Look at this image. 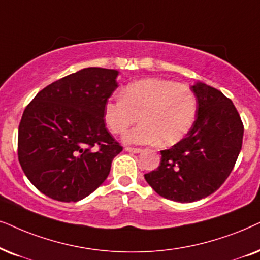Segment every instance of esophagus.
<instances>
[{"label":"esophagus","instance_id":"34e87169","mask_svg":"<svg viewBox=\"0 0 260 260\" xmlns=\"http://www.w3.org/2000/svg\"><path fill=\"white\" fill-rule=\"evenodd\" d=\"M125 151H129V153H134V154H138L142 151L141 148H131V147H126L125 148Z\"/></svg>","mask_w":260,"mask_h":260}]
</instances>
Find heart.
Instances as JSON below:
<instances>
[{
    "label": "heart",
    "instance_id": "b5f03b06",
    "mask_svg": "<svg viewBox=\"0 0 260 260\" xmlns=\"http://www.w3.org/2000/svg\"><path fill=\"white\" fill-rule=\"evenodd\" d=\"M120 96L106 101L104 118L112 133L122 134L140 116L142 123L124 135L126 143L172 146L187 134L196 118V95L174 81H137L127 85Z\"/></svg>",
    "mask_w": 260,
    "mask_h": 260
}]
</instances>
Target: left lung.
<instances>
[{
  "instance_id": "1",
  "label": "left lung",
  "mask_w": 260,
  "mask_h": 260,
  "mask_svg": "<svg viewBox=\"0 0 260 260\" xmlns=\"http://www.w3.org/2000/svg\"><path fill=\"white\" fill-rule=\"evenodd\" d=\"M196 120L186 137L161 150L160 166L144 174L147 183L167 200L191 203L220 188L233 170L242 146L244 125L231 99L197 82Z\"/></svg>"
}]
</instances>
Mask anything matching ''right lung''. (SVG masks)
Returning a JSON list of instances; mask_svg holds the SVG:
<instances>
[{
    "instance_id": "add662e5",
    "label": "right lung",
    "mask_w": 260,
    "mask_h": 260,
    "mask_svg": "<svg viewBox=\"0 0 260 260\" xmlns=\"http://www.w3.org/2000/svg\"><path fill=\"white\" fill-rule=\"evenodd\" d=\"M117 70L85 68L33 98L19 125V162L52 200L77 202L95 191L123 150L107 131L104 106L118 87Z\"/></svg>"
}]
</instances>
